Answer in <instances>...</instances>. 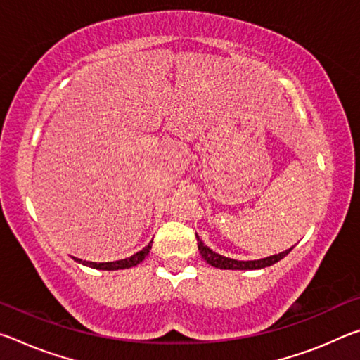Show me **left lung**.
Wrapping results in <instances>:
<instances>
[{
  "instance_id": "obj_1",
  "label": "left lung",
  "mask_w": 360,
  "mask_h": 360,
  "mask_svg": "<svg viewBox=\"0 0 360 360\" xmlns=\"http://www.w3.org/2000/svg\"><path fill=\"white\" fill-rule=\"evenodd\" d=\"M195 236H197L198 251H200V254H202V257L206 260V264H210L211 266L221 268V270H259V268H265V266L276 264V262L284 259L285 255H288L292 249H294V246H292L289 249H285V251H283V252L270 255V257L259 259V260H235V259L225 257V255L214 252L212 249L206 246L202 240H200V236L197 233H195Z\"/></svg>"
}]
</instances>
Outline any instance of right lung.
I'll return each instance as SVG.
<instances>
[{
	"label": "right lung",
	"mask_w": 360,
	"mask_h": 360,
	"mask_svg": "<svg viewBox=\"0 0 360 360\" xmlns=\"http://www.w3.org/2000/svg\"><path fill=\"white\" fill-rule=\"evenodd\" d=\"M152 248V241L149 243L148 246L143 248L141 251L133 254L131 257H127V259H122V260H115V262H101V264H98V262H87V260H81L77 257H72L76 262H79V264H82L85 266H90V268H96V270H125V268H131V266H136L138 264H141V262L148 257L149 255V251Z\"/></svg>",
	"instance_id": "1"
}]
</instances>
